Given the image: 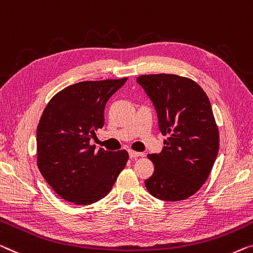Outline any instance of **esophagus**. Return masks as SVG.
I'll return each instance as SVG.
<instances>
[{
	"instance_id": "obj_1",
	"label": "esophagus",
	"mask_w": 253,
	"mask_h": 253,
	"mask_svg": "<svg viewBox=\"0 0 253 253\" xmlns=\"http://www.w3.org/2000/svg\"><path fill=\"white\" fill-rule=\"evenodd\" d=\"M144 154L141 153V152H136V151H133V150H129V158L131 159H136L138 157H143Z\"/></svg>"
}]
</instances>
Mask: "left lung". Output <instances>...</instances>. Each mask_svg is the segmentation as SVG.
I'll list each match as a JSON object with an SVG mask.
<instances>
[{
  "mask_svg": "<svg viewBox=\"0 0 253 253\" xmlns=\"http://www.w3.org/2000/svg\"><path fill=\"white\" fill-rule=\"evenodd\" d=\"M157 111L160 153L149 154L154 165L146 190L164 201H180L197 193L208 179L219 150V134L210 101L197 83L170 74L136 78Z\"/></svg>",
  "mask_w": 253,
  "mask_h": 253,
  "instance_id": "left-lung-1",
  "label": "left lung"
}]
</instances>
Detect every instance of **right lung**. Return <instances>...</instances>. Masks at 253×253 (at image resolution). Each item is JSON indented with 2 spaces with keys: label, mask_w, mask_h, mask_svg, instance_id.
<instances>
[{
  "label": "right lung",
  "mask_w": 253,
  "mask_h": 253,
  "mask_svg": "<svg viewBox=\"0 0 253 253\" xmlns=\"http://www.w3.org/2000/svg\"><path fill=\"white\" fill-rule=\"evenodd\" d=\"M127 78L82 82L60 90L41 117L36 131L37 166L56 194L90 205L109 194L128 160L126 150L90 145L104 125V108Z\"/></svg>",
  "instance_id": "obj_1"
}]
</instances>
